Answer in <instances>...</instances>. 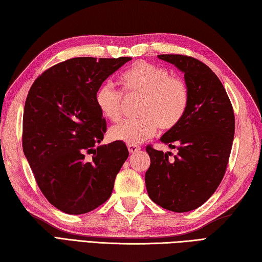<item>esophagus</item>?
Returning <instances> with one entry per match:
<instances>
[{"label":"esophagus","instance_id":"34e87169","mask_svg":"<svg viewBox=\"0 0 262 262\" xmlns=\"http://www.w3.org/2000/svg\"><path fill=\"white\" fill-rule=\"evenodd\" d=\"M141 150V147L138 145H128V151L129 153H136Z\"/></svg>","mask_w":262,"mask_h":262}]
</instances>
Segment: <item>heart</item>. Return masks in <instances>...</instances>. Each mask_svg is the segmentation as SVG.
Returning a JSON list of instances; mask_svg holds the SVG:
<instances>
[{"mask_svg": "<svg viewBox=\"0 0 262 262\" xmlns=\"http://www.w3.org/2000/svg\"><path fill=\"white\" fill-rule=\"evenodd\" d=\"M126 93L142 97L138 119H126L112 126L109 137L112 141L137 145L150 138L159 127L162 130L175 128L185 116L189 92L185 81L171 77L161 67L140 61L121 76ZM124 97L114 85L103 83L95 93V103L107 119L116 121L121 116Z\"/></svg>", "mask_w": 262, "mask_h": 262, "instance_id": "b5f03b06", "label": "heart"}]
</instances>
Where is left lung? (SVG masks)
<instances>
[{
    "label": "left lung",
    "instance_id": "8db88e82",
    "mask_svg": "<svg viewBox=\"0 0 262 262\" xmlns=\"http://www.w3.org/2000/svg\"><path fill=\"white\" fill-rule=\"evenodd\" d=\"M184 74L189 103L179 124L160 141L176 148L175 160L148 145L151 165L145 172L148 196L173 212L201 207L219 186L232 150L235 118L228 95L217 75L191 56L158 55Z\"/></svg>",
    "mask_w": 262,
    "mask_h": 262
}]
</instances>
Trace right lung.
<instances>
[{
  "instance_id": "obj_1",
  "label": "right lung",
  "mask_w": 262,
  "mask_h": 262,
  "mask_svg": "<svg viewBox=\"0 0 262 262\" xmlns=\"http://www.w3.org/2000/svg\"><path fill=\"white\" fill-rule=\"evenodd\" d=\"M130 60L69 59L44 71L30 87L24 153L44 196L62 212L81 214L104 203L129 155L121 142L100 145L106 126L95 93Z\"/></svg>"
}]
</instances>
